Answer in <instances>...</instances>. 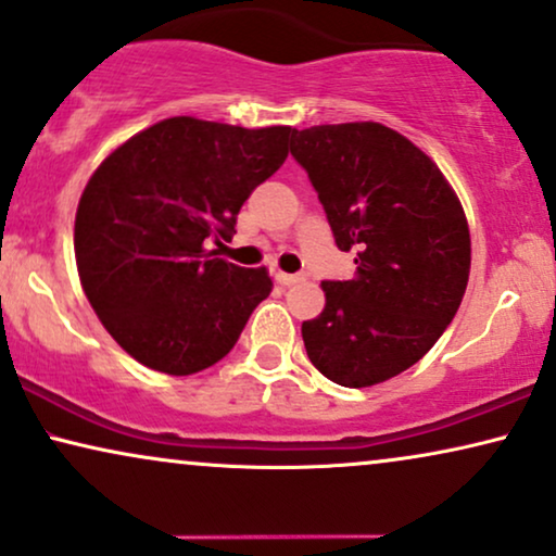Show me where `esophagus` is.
Masks as SVG:
<instances>
[{"label":"esophagus","mask_w":556,"mask_h":556,"mask_svg":"<svg viewBox=\"0 0 556 556\" xmlns=\"http://www.w3.org/2000/svg\"><path fill=\"white\" fill-rule=\"evenodd\" d=\"M276 278H278V283H283V286H295V283H301L306 276L304 273H276Z\"/></svg>","instance_id":"obj_1"}]
</instances>
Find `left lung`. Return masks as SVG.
<instances>
[{
  "mask_svg": "<svg viewBox=\"0 0 556 556\" xmlns=\"http://www.w3.org/2000/svg\"><path fill=\"white\" fill-rule=\"evenodd\" d=\"M352 280H324L327 306L301 324L306 355L331 383L367 388L416 365L457 314L470 229L442 170L378 122L293 129Z\"/></svg>",
  "mask_w": 556,
  "mask_h": 556,
  "instance_id": "left-lung-1",
  "label": "left lung"
}]
</instances>
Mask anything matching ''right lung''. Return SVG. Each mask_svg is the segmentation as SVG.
<instances>
[{"mask_svg":"<svg viewBox=\"0 0 556 556\" xmlns=\"http://www.w3.org/2000/svg\"><path fill=\"white\" fill-rule=\"evenodd\" d=\"M291 135L170 117L129 137L86 184L78 276L137 363L168 375L212 367L268 299L265 268H240L206 244L232 240L242 204L283 165Z\"/></svg>","mask_w":556,"mask_h":556,"instance_id":"1","label":"right lung"}]
</instances>
